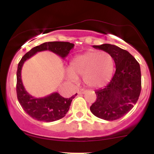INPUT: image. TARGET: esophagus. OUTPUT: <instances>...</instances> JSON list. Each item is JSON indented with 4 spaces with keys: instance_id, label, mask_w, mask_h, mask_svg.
<instances>
[{
    "instance_id": "1",
    "label": "esophagus",
    "mask_w": 154,
    "mask_h": 154,
    "mask_svg": "<svg viewBox=\"0 0 154 154\" xmlns=\"http://www.w3.org/2000/svg\"><path fill=\"white\" fill-rule=\"evenodd\" d=\"M85 92H86V91H85V90H84V89H78V90H77V93H78V94H84Z\"/></svg>"
}]
</instances>
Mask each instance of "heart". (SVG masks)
<instances>
[{"mask_svg": "<svg viewBox=\"0 0 154 154\" xmlns=\"http://www.w3.org/2000/svg\"><path fill=\"white\" fill-rule=\"evenodd\" d=\"M114 68V59L109 53L90 51L72 60L67 77L75 82L77 77H83L86 85L98 88L110 81Z\"/></svg>", "mask_w": 154, "mask_h": 154, "instance_id": "1", "label": "heart"}]
</instances>
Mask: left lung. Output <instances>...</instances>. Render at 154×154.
Returning a JSON list of instances; mask_svg holds the SVG:
<instances>
[{"label": "left lung", "instance_id": "left-lung-1", "mask_svg": "<svg viewBox=\"0 0 154 154\" xmlns=\"http://www.w3.org/2000/svg\"><path fill=\"white\" fill-rule=\"evenodd\" d=\"M93 47L112 56L116 72L105 88L95 91L97 98L90 109L100 119L114 121L128 113L138 100L141 91L140 67L128 51L116 45L102 44Z\"/></svg>", "mask_w": 154, "mask_h": 154}]
</instances>
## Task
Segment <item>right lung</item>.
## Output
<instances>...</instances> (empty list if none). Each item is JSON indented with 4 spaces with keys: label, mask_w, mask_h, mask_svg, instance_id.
I'll use <instances>...</instances> for the list:
<instances>
[{
    "label": "right lung",
    "mask_w": 154,
    "mask_h": 154,
    "mask_svg": "<svg viewBox=\"0 0 154 154\" xmlns=\"http://www.w3.org/2000/svg\"><path fill=\"white\" fill-rule=\"evenodd\" d=\"M75 45L69 42H47L32 48L22 58L18 64L17 72V98L24 111L33 119L38 121L51 122L59 120L66 114L72 100L77 95L65 98L58 93H53L43 98H35L27 93L23 85L22 69L23 64L38 52L50 51L64 59L68 56Z\"/></svg>",
    "instance_id": "right-lung-1"
}]
</instances>
